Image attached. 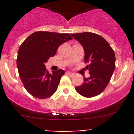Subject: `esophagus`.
Segmentation results:
<instances>
[{
  "label": "esophagus",
  "mask_w": 134,
  "mask_h": 134,
  "mask_svg": "<svg viewBox=\"0 0 134 134\" xmlns=\"http://www.w3.org/2000/svg\"><path fill=\"white\" fill-rule=\"evenodd\" d=\"M66 74H67V75L71 76H73L75 75V74L72 73V72H66Z\"/></svg>",
  "instance_id": "obj_1"
}]
</instances>
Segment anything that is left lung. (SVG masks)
Segmentation results:
<instances>
[{
    "label": "left lung",
    "mask_w": 134,
    "mask_h": 134,
    "mask_svg": "<svg viewBox=\"0 0 134 134\" xmlns=\"http://www.w3.org/2000/svg\"><path fill=\"white\" fill-rule=\"evenodd\" d=\"M83 47L84 62L89 78H83V83L76 87V91L87 98L100 94L110 81L115 68V56L113 48L104 37L92 32L71 34Z\"/></svg>",
    "instance_id": "1"
}]
</instances>
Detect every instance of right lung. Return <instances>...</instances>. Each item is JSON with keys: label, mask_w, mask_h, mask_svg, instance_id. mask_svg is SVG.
<instances>
[{"label": "right lung", "mask_w": 134, "mask_h": 134, "mask_svg": "<svg viewBox=\"0 0 134 134\" xmlns=\"http://www.w3.org/2000/svg\"><path fill=\"white\" fill-rule=\"evenodd\" d=\"M71 40L72 37L69 34L38 31L21 44L17 66L24 87L31 95L43 99L56 92L65 71L59 69L51 74L44 63L56 54L60 44Z\"/></svg>", "instance_id": "add662e5"}]
</instances>
